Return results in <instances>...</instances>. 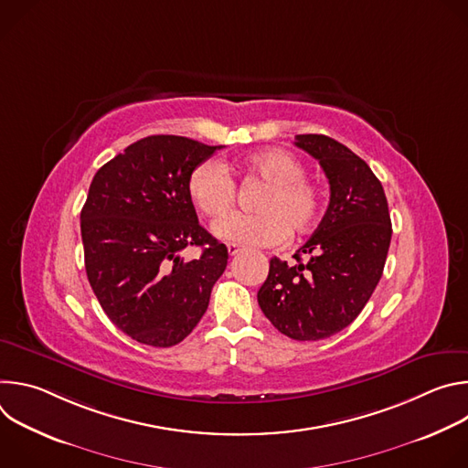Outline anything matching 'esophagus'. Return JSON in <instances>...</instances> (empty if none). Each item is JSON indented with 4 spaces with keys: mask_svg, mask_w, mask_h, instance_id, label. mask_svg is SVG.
Listing matches in <instances>:
<instances>
[{
    "mask_svg": "<svg viewBox=\"0 0 468 468\" xmlns=\"http://www.w3.org/2000/svg\"><path fill=\"white\" fill-rule=\"evenodd\" d=\"M228 251H229L231 257H235V255H239L242 250H240L237 244H228Z\"/></svg>",
    "mask_w": 468,
    "mask_h": 468,
    "instance_id": "1",
    "label": "esophagus"
}]
</instances>
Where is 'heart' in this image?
I'll list each match as a JSON object with an SVG mask.
<instances>
[{
    "instance_id": "heart-1",
    "label": "heart",
    "mask_w": 468,
    "mask_h": 468,
    "mask_svg": "<svg viewBox=\"0 0 468 468\" xmlns=\"http://www.w3.org/2000/svg\"><path fill=\"white\" fill-rule=\"evenodd\" d=\"M240 168L266 183L259 196L255 215L229 213L213 224V233L229 244L246 248H272L282 244L289 229L307 233L322 213L320 188L305 179L303 163L291 152L271 148L248 155ZM192 204L207 217H220L231 209L237 185L224 163L206 159L196 165L186 179Z\"/></svg>"
}]
</instances>
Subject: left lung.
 Segmentation results:
<instances>
[{
    "label": "left lung",
    "instance_id": "8db88e82",
    "mask_svg": "<svg viewBox=\"0 0 468 468\" xmlns=\"http://www.w3.org/2000/svg\"><path fill=\"white\" fill-rule=\"evenodd\" d=\"M294 144L320 163L329 206L292 264L271 259L257 302L283 335L320 341L350 325L370 300L392 228L383 186L361 157L325 135H296Z\"/></svg>",
    "mask_w": 468,
    "mask_h": 468
}]
</instances>
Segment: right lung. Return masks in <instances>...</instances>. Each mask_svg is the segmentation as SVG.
Returning a JSON list of instances; mask_svg holds the SVG:
<instances>
[{
  "label": "right lung",
  "instance_id": "obj_1",
  "mask_svg": "<svg viewBox=\"0 0 468 468\" xmlns=\"http://www.w3.org/2000/svg\"><path fill=\"white\" fill-rule=\"evenodd\" d=\"M222 146L152 135L127 146L94 176L81 209L89 283L111 322L137 343H181L209 305L228 248L197 222L190 170ZM199 245L185 261L180 251Z\"/></svg>",
  "mask_w": 468,
  "mask_h": 468
}]
</instances>
